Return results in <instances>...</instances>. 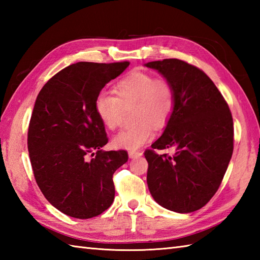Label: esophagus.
I'll return each instance as SVG.
<instances>
[{"instance_id":"obj_1","label":"esophagus","mask_w":260,"mask_h":260,"mask_svg":"<svg viewBox=\"0 0 260 260\" xmlns=\"http://www.w3.org/2000/svg\"><path fill=\"white\" fill-rule=\"evenodd\" d=\"M142 154H143V153H141V152L131 151V152L128 153V156H129V158H137V157H141Z\"/></svg>"}]
</instances>
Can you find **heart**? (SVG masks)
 Instances as JSON below:
<instances>
[{"mask_svg": "<svg viewBox=\"0 0 260 260\" xmlns=\"http://www.w3.org/2000/svg\"><path fill=\"white\" fill-rule=\"evenodd\" d=\"M115 95L101 92L95 109L102 123L109 129L120 125L124 107L132 109L135 123L113 139V145L128 151L139 150L154 136V126L162 127L172 114L175 96L171 82L144 71H133L121 78L114 88Z\"/></svg>", "mask_w": 260, "mask_h": 260, "instance_id": "obj_1", "label": "heart"}]
</instances>
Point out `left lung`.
Here are the masks:
<instances>
[{
	"mask_svg": "<svg viewBox=\"0 0 260 260\" xmlns=\"http://www.w3.org/2000/svg\"><path fill=\"white\" fill-rule=\"evenodd\" d=\"M145 66L171 82L175 96L162 136L144 153L148 190L159 206L171 211H197L218 191L233 156V116L201 69L179 59ZM171 147L176 148L173 156L153 152Z\"/></svg>",
	"mask_w": 260,
	"mask_h": 260,
	"instance_id": "8db88e82",
	"label": "left lung"
}]
</instances>
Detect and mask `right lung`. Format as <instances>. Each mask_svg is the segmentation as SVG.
I'll use <instances>...</instances> for the list:
<instances>
[{
  "label": "right lung",
  "mask_w": 260,
  "mask_h": 260,
  "mask_svg": "<svg viewBox=\"0 0 260 260\" xmlns=\"http://www.w3.org/2000/svg\"><path fill=\"white\" fill-rule=\"evenodd\" d=\"M128 66L70 64L49 79L37 97L27 131L33 174L47 200L69 217H97L114 201L113 174L128 154L102 150L108 139L95 101Z\"/></svg>",
  "instance_id": "obj_1"
}]
</instances>
